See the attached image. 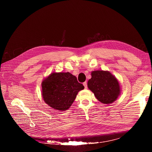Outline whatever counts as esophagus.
<instances>
[{
	"label": "esophagus",
	"instance_id": "1",
	"mask_svg": "<svg viewBox=\"0 0 152 152\" xmlns=\"http://www.w3.org/2000/svg\"><path fill=\"white\" fill-rule=\"evenodd\" d=\"M83 85H84V86L85 87V88L86 89H87V82H84V83H83Z\"/></svg>",
	"mask_w": 152,
	"mask_h": 152
}]
</instances>
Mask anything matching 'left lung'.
Wrapping results in <instances>:
<instances>
[{"instance_id": "obj_1", "label": "left lung", "mask_w": 152, "mask_h": 152, "mask_svg": "<svg viewBox=\"0 0 152 152\" xmlns=\"http://www.w3.org/2000/svg\"><path fill=\"white\" fill-rule=\"evenodd\" d=\"M88 81V88L97 99L105 104L112 103L120 94V87L116 78L108 71H94Z\"/></svg>"}]
</instances>
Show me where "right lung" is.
<instances>
[{"instance_id":"right-lung-1","label":"right lung","mask_w":152,"mask_h":152,"mask_svg":"<svg viewBox=\"0 0 152 152\" xmlns=\"http://www.w3.org/2000/svg\"><path fill=\"white\" fill-rule=\"evenodd\" d=\"M84 88L69 72L52 73L42 83V96L53 108L65 110L74 101L78 92Z\"/></svg>"}]
</instances>
